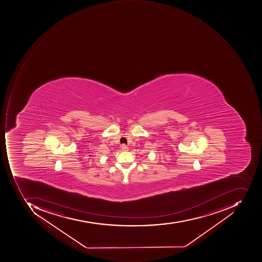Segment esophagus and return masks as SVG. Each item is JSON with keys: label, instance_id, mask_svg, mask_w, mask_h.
<instances>
[{"label": "esophagus", "instance_id": "esophagus-1", "mask_svg": "<svg viewBox=\"0 0 262 262\" xmlns=\"http://www.w3.org/2000/svg\"><path fill=\"white\" fill-rule=\"evenodd\" d=\"M121 149L123 151H127L128 150V147H127V145H125L124 144L121 145Z\"/></svg>", "mask_w": 262, "mask_h": 262}]
</instances>
